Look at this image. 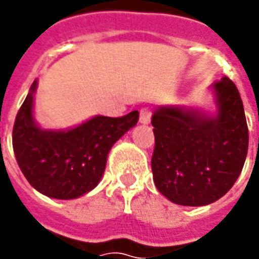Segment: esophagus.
Segmentation results:
<instances>
[{"instance_id":"esophagus-1","label":"esophagus","mask_w":259,"mask_h":259,"mask_svg":"<svg viewBox=\"0 0 259 259\" xmlns=\"http://www.w3.org/2000/svg\"><path fill=\"white\" fill-rule=\"evenodd\" d=\"M151 108L144 107L140 109V122L144 124H148L151 122Z\"/></svg>"}]
</instances>
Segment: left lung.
<instances>
[{"label": "left lung", "mask_w": 259, "mask_h": 259, "mask_svg": "<svg viewBox=\"0 0 259 259\" xmlns=\"http://www.w3.org/2000/svg\"><path fill=\"white\" fill-rule=\"evenodd\" d=\"M218 113L159 107L154 112L152 176L175 204L208 205L226 194L244 166L248 127L237 87L229 77L212 85Z\"/></svg>", "instance_id": "left-lung-1"}]
</instances>
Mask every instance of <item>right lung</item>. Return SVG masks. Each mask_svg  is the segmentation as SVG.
Returning a JSON list of instances; mask_svg holds the SVG:
<instances>
[{"instance_id":"right-lung-1","label":"right lung","mask_w":259,"mask_h":259,"mask_svg":"<svg viewBox=\"0 0 259 259\" xmlns=\"http://www.w3.org/2000/svg\"><path fill=\"white\" fill-rule=\"evenodd\" d=\"M37 80L16 115L12 146L27 182L41 194L73 200L101 180L111 147L139 120V111L120 118L97 115L69 130H44L33 118Z\"/></svg>"}]
</instances>
